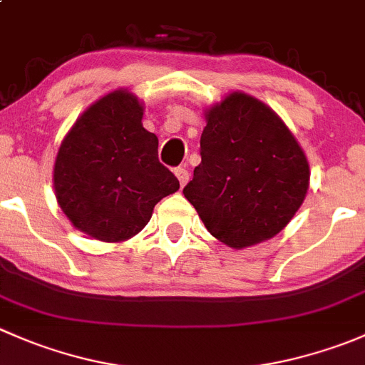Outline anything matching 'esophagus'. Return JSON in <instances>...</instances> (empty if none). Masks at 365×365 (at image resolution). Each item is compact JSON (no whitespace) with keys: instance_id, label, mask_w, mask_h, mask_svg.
I'll return each instance as SVG.
<instances>
[{"instance_id":"esophagus-1","label":"esophagus","mask_w":365,"mask_h":365,"mask_svg":"<svg viewBox=\"0 0 365 365\" xmlns=\"http://www.w3.org/2000/svg\"><path fill=\"white\" fill-rule=\"evenodd\" d=\"M175 175H176V178H178L180 185H182V187L185 185L187 182H189V171H187L185 168H176Z\"/></svg>"}]
</instances>
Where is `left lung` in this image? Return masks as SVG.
<instances>
[{"label": "left lung", "instance_id": "obj_1", "mask_svg": "<svg viewBox=\"0 0 365 365\" xmlns=\"http://www.w3.org/2000/svg\"><path fill=\"white\" fill-rule=\"evenodd\" d=\"M201 164L183 189L210 235L233 249L275 237L309 189V162L267 104L233 91L205 111Z\"/></svg>", "mask_w": 365, "mask_h": 365}]
</instances>
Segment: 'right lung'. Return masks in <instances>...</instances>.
I'll list each match as a JSON object with an SVG mask.
<instances>
[{"mask_svg":"<svg viewBox=\"0 0 365 365\" xmlns=\"http://www.w3.org/2000/svg\"><path fill=\"white\" fill-rule=\"evenodd\" d=\"M143 104L116 90L86 109L54 162V194L70 222L102 242H123L152 219L180 182L159 162V139L143 127Z\"/></svg>","mask_w":365,"mask_h":365,"instance_id":"obj_1","label":"right lung"}]
</instances>
